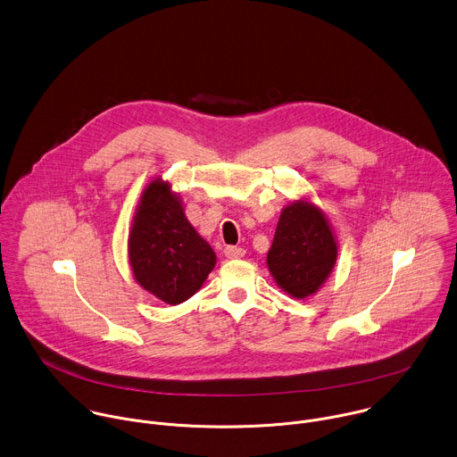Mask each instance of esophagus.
<instances>
[{
    "label": "esophagus",
    "mask_w": 457,
    "mask_h": 457,
    "mask_svg": "<svg viewBox=\"0 0 457 457\" xmlns=\"http://www.w3.org/2000/svg\"><path fill=\"white\" fill-rule=\"evenodd\" d=\"M244 254H245V251H244L242 247L228 245V247L224 249V256H226V258H229V260H238V258H242Z\"/></svg>",
    "instance_id": "1"
}]
</instances>
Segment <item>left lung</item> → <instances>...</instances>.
I'll return each mask as SVG.
<instances>
[{
	"label": "left lung",
	"instance_id": "1",
	"mask_svg": "<svg viewBox=\"0 0 457 457\" xmlns=\"http://www.w3.org/2000/svg\"><path fill=\"white\" fill-rule=\"evenodd\" d=\"M338 247L322 212L297 201L279 217L267 265L276 283L292 297L315 294L337 263Z\"/></svg>",
	"mask_w": 457,
	"mask_h": 457
}]
</instances>
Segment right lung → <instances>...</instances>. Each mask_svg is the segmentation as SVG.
<instances>
[{
    "mask_svg": "<svg viewBox=\"0 0 457 457\" xmlns=\"http://www.w3.org/2000/svg\"><path fill=\"white\" fill-rule=\"evenodd\" d=\"M138 285L167 304L192 297L212 269L215 253L187 220L179 199L160 179L140 197L128 242Z\"/></svg>",
    "mask_w": 457,
    "mask_h": 457,
    "instance_id": "right-lung-1",
    "label": "right lung"
}]
</instances>
